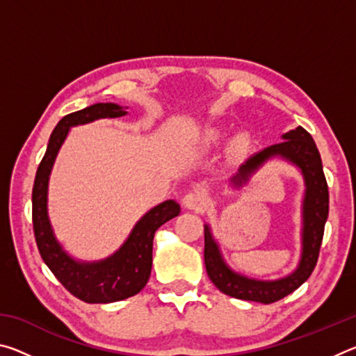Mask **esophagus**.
Wrapping results in <instances>:
<instances>
[{
  "label": "esophagus",
  "instance_id": "obj_1",
  "mask_svg": "<svg viewBox=\"0 0 356 356\" xmlns=\"http://www.w3.org/2000/svg\"><path fill=\"white\" fill-rule=\"evenodd\" d=\"M184 206L188 210H195V212H204L207 207V200L201 191H188L184 196Z\"/></svg>",
  "mask_w": 356,
  "mask_h": 356
}]
</instances>
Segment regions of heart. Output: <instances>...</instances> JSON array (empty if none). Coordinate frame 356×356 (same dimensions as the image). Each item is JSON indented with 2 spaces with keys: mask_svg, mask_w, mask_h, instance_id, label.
<instances>
[{
  "mask_svg": "<svg viewBox=\"0 0 356 356\" xmlns=\"http://www.w3.org/2000/svg\"><path fill=\"white\" fill-rule=\"evenodd\" d=\"M218 140H220V134H218V131H210V134H209V141H210V143H216ZM245 146H246V140H245V138H237V140H236V149L242 150Z\"/></svg>",
  "mask_w": 356,
  "mask_h": 356,
  "instance_id": "obj_1",
  "label": "heart"
}]
</instances>
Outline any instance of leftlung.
Instances as JSON below:
<instances>
[{"mask_svg":"<svg viewBox=\"0 0 356 356\" xmlns=\"http://www.w3.org/2000/svg\"><path fill=\"white\" fill-rule=\"evenodd\" d=\"M282 143L265 147L240 166L238 174L231 179L234 186H242L252 172L265 161L281 156L298 166L305 179L303 197V231H301V257L295 272L276 281H257L232 272L222 261L218 245L213 240L209 225L204 229V262L210 281L229 297L270 305L303 284L314 270L321 251L325 221L328 218V185L325 179L322 159L312 136L303 127H297L282 135Z\"/></svg>","mask_w":356,"mask_h":356,"instance_id":"left-lung-1","label":"left lung"}]
</instances>
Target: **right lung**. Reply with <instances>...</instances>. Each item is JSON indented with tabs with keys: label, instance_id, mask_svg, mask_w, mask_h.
Masks as SVG:
<instances>
[{
	"label": "right lung",
	"instance_id": "1",
	"mask_svg": "<svg viewBox=\"0 0 356 356\" xmlns=\"http://www.w3.org/2000/svg\"><path fill=\"white\" fill-rule=\"evenodd\" d=\"M127 111L116 104H95L64 116L53 130L33 186V227L40 256L59 282L86 303H113L140 292L147 284L152 268L155 231L180 213V206L172 200L150 209L136 222L119 251L99 262H78L58 243L47 213V191L59 147L74 125L102 118H120Z\"/></svg>",
	"mask_w": 356,
	"mask_h": 356
}]
</instances>
